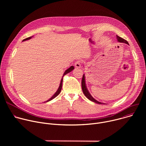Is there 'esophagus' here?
Returning <instances> with one entry per match:
<instances>
[{"mask_svg": "<svg viewBox=\"0 0 146 146\" xmlns=\"http://www.w3.org/2000/svg\"><path fill=\"white\" fill-rule=\"evenodd\" d=\"M74 66L76 68H81V64H80V61H77L75 62L74 64Z\"/></svg>", "mask_w": 146, "mask_h": 146, "instance_id": "34e87169", "label": "esophagus"}]
</instances>
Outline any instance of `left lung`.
<instances>
[{"label":"left lung","mask_w":146,"mask_h":146,"mask_svg":"<svg viewBox=\"0 0 146 146\" xmlns=\"http://www.w3.org/2000/svg\"><path fill=\"white\" fill-rule=\"evenodd\" d=\"M116 37H117V41H118V42L119 43H124L125 44H127L129 45V43L128 41L125 40H124L123 38L119 37L118 36H116ZM81 86H82V92L83 93H84V94L85 95V96L89 99L91 101L93 102H95L96 103H98V104H105L103 103H102V102H98V100H96V99H95L92 96V95L90 94V93L89 92L87 88V86H86V78H85V74H83V76H82V81H81Z\"/></svg>","instance_id":"left-lung-1"}]
</instances>
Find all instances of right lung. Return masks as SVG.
<instances>
[{
	"label": "right lung",
	"instance_id": "right-lung-1",
	"mask_svg": "<svg viewBox=\"0 0 146 146\" xmlns=\"http://www.w3.org/2000/svg\"><path fill=\"white\" fill-rule=\"evenodd\" d=\"M32 37H33V36H31V37H28V38H25V39L23 40V41H26V40H29V39H31ZM74 69V66H70L69 69H68L67 70H65V72H64V73L63 76H62V78H61L60 83L59 86V88H58V89L57 90L56 92H55V93L52 95V96L51 98H50L48 100L46 101L44 103H46V102H48V101L51 100L52 99H54L55 97H56V96L59 94V93H60V91H61V89H62V81H63V77H64V76L65 74H66L67 73H69V72H70L71 71H72Z\"/></svg>",
	"mask_w": 146,
	"mask_h": 146
}]
</instances>
